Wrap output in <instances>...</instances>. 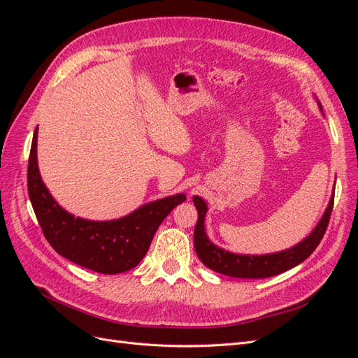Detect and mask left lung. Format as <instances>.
I'll return each mask as SVG.
<instances>
[{
  "instance_id": "1",
  "label": "left lung",
  "mask_w": 358,
  "mask_h": 358,
  "mask_svg": "<svg viewBox=\"0 0 358 358\" xmlns=\"http://www.w3.org/2000/svg\"><path fill=\"white\" fill-rule=\"evenodd\" d=\"M192 201L196 204L199 212L197 225L196 230H194V246H196V252L201 259V263L212 268L213 272H218L221 275L245 279H259L287 272L291 267L305 262L315 251L324 234H326L330 215L333 210L334 196L331 197L329 208L315 227V230L305 241L300 242L294 248L287 249V251L268 255H237L215 246L204 233V215L206 210H208L206 203L200 197H192Z\"/></svg>"
}]
</instances>
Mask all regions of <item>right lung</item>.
<instances>
[{
  "label": "right lung",
  "instance_id": "add662e5",
  "mask_svg": "<svg viewBox=\"0 0 358 358\" xmlns=\"http://www.w3.org/2000/svg\"><path fill=\"white\" fill-rule=\"evenodd\" d=\"M28 194L43 234L55 251L70 262L104 275L136 267L146 255L166 216L185 201V194L157 200L121 220L95 222L59 208L43 183L37 166V128L28 159Z\"/></svg>",
  "mask_w": 358,
  "mask_h": 358
}]
</instances>
